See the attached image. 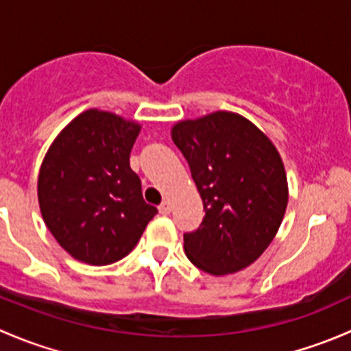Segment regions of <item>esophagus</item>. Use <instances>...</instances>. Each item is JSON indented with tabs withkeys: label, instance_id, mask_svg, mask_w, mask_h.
I'll use <instances>...</instances> for the list:
<instances>
[{
	"label": "esophagus",
	"instance_id": "1",
	"mask_svg": "<svg viewBox=\"0 0 351 351\" xmlns=\"http://www.w3.org/2000/svg\"><path fill=\"white\" fill-rule=\"evenodd\" d=\"M169 212H171V204H169L168 200H165L161 205H159V214H161V215H168Z\"/></svg>",
	"mask_w": 351,
	"mask_h": 351
}]
</instances>
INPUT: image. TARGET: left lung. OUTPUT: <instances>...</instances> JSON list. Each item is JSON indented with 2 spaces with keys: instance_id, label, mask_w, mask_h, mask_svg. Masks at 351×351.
I'll return each mask as SVG.
<instances>
[{
  "instance_id": "8db88e82",
  "label": "left lung",
  "mask_w": 351,
  "mask_h": 351,
  "mask_svg": "<svg viewBox=\"0 0 351 351\" xmlns=\"http://www.w3.org/2000/svg\"><path fill=\"white\" fill-rule=\"evenodd\" d=\"M171 139L189 161L205 217L183 236L189 260L221 277L265 253L284 221L289 185L270 137L234 112L180 120Z\"/></svg>"
}]
</instances>
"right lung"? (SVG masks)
Wrapping results in <instances>:
<instances>
[{
  "label": "right lung",
  "instance_id": "obj_1",
  "mask_svg": "<svg viewBox=\"0 0 351 351\" xmlns=\"http://www.w3.org/2000/svg\"><path fill=\"white\" fill-rule=\"evenodd\" d=\"M139 132L136 120L90 108L45 153L37 182L42 219L74 260L93 267L122 260L158 214L129 165Z\"/></svg>",
  "mask_w": 351,
  "mask_h": 351
}]
</instances>
